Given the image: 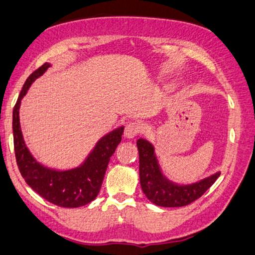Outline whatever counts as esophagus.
Instances as JSON below:
<instances>
[{"mask_svg":"<svg viewBox=\"0 0 255 255\" xmlns=\"http://www.w3.org/2000/svg\"><path fill=\"white\" fill-rule=\"evenodd\" d=\"M140 130H142V128H140V125L138 124V123L130 122L125 125L124 136L127 138H133L140 132Z\"/></svg>","mask_w":255,"mask_h":255,"instance_id":"34e87169","label":"esophagus"}]
</instances>
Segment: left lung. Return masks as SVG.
I'll list each match as a JSON object with an SVG mask.
<instances>
[{"mask_svg":"<svg viewBox=\"0 0 255 255\" xmlns=\"http://www.w3.org/2000/svg\"><path fill=\"white\" fill-rule=\"evenodd\" d=\"M139 152V181L145 196L159 207H183L206 193L218 180L220 172L188 185H177L162 175L152 144L145 139L137 140Z\"/></svg>","mask_w":255,"mask_h":255,"instance_id":"left-lung-1","label":"left lung"}]
</instances>
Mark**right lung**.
<instances>
[{"mask_svg":"<svg viewBox=\"0 0 255 255\" xmlns=\"http://www.w3.org/2000/svg\"><path fill=\"white\" fill-rule=\"evenodd\" d=\"M49 64H43L27 78L18 94L17 102L12 110V134H14L15 158L22 177L26 183L41 197L53 204L65 208H77L90 203L99 194L104 175L110 162V157L122 140L124 128L121 127L100 138L93 151L90 153L79 168L58 171L46 168L36 162L28 151L20 128L18 109L21 99L36 78L43 74Z\"/></svg>","mask_w":255,"mask_h":255,"instance_id":"obj_1","label":"right lung"}]
</instances>
